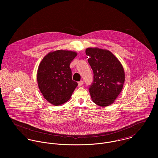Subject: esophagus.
Masks as SVG:
<instances>
[{"label":"esophagus","instance_id":"1","mask_svg":"<svg viewBox=\"0 0 158 158\" xmlns=\"http://www.w3.org/2000/svg\"><path fill=\"white\" fill-rule=\"evenodd\" d=\"M83 85V81H79V82L78 83V86L79 87H81Z\"/></svg>","mask_w":158,"mask_h":158}]
</instances>
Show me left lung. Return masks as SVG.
Masks as SVG:
<instances>
[{
	"label": "left lung",
	"mask_w": 158,
	"mask_h": 158,
	"mask_svg": "<svg viewBox=\"0 0 158 158\" xmlns=\"http://www.w3.org/2000/svg\"><path fill=\"white\" fill-rule=\"evenodd\" d=\"M86 54L94 72V81L89 88L91 98L98 106L111 105L123 89L125 80L123 68L108 50L89 47Z\"/></svg>",
	"instance_id": "obj_1"
}]
</instances>
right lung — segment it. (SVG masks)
<instances>
[{
	"mask_svg": "<svg viewBox=\"0 0 158 158\" xmlns=\"http://www.w3.org/2000/svg\"><path fill=\"white\" fill-rule=\"evenodd\" d=\"M77 55V52L71 50L50 52L38 66L39 89L45 100L53 105L58 106L67 102L78 86V83L72 80L69 67Z\"/></svg>",
	"mask_w": 158,
	"mask_h": 158,
	"instance_id": "add662e5",
	"label": "right lung"
}]
</instances>
